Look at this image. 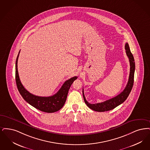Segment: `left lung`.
Segmentation results:
<instances>
[{
  "label": "left lung",
  "instance_id": "left-lung-1",
  "mask_svg": "<svg viewBox=\"0 0 150 150\" xmlns=\"http://www.w3.org/2000/svg\"><path fill=\"white\" fill-rule=\"evenodd\" d=\"M125 49L126 50V54L128 56L129 63H130V73L128 83L126 87H125L124 90L120 94H119L117 96L114 98L108 100L104 102L97 104H90L87 102L85 98L84 95L83 89L82 90L83 97L85 101V103L87 106L93 110L99 112H104L106 111H109L114 109L119 105L122 104L124 101L129 96L132 88L133 87V85L134 83V74L135 71V62L134 57L130 52V48L128 43H126L125 45Z\"/></svg>",
  "mask_w": 150,
  "mask_h": 150
}]
</instances>
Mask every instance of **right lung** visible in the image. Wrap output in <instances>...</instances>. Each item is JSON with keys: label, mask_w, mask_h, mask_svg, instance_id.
Segmentation results:
<instances>
[{"label": "right lung", "mask_w": 150, "mask_h": 150, "mask_svg": "<svg viewBox=\"0 0 150 150\" xmlns=\"http://www.w3.org/2000/svg\"><path fill=\"white\" fill-rule=\"evenodd\" d=\"M19 54L20 52L16 62V81L18 90L22 98L29 104L39 110L50 113L59 110L65 104L70 87L77 77H73L66 81L58 92L53 96L41 97L34 95L27 91L21 82L17 68Z\"/></svg>", "instance_id": "obj_1"}]
</instances>
